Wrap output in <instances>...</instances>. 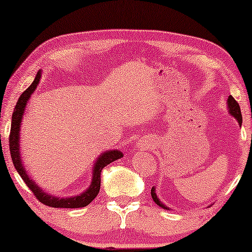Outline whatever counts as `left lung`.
Listing matches in <instances>:
<instances>
[{"mask_svg": "<svg viewBox=\"0 0 252 252\" xmlns=\"http://www.w3.org/2000/svg\"><path fill=\"white\" fill-rule=\"evenodd\" d=\"M227 105H228V110H230V114L232 115V116L235 117L237 121H238L239 124H242V112H241V108H239V104L237 103V100H236L235 98H233L232 96L228 97V99H227ZM152 198L154 199V201H155L156 205H158V206H161V207H162V209L168 210V207H166V206H164V205L161 204V201L158 199V196H156V193H155V189H154V187H153V189H152Z\"/></svg>", "mask_w": 252, "mask_h": 252, "instance_id": "obj_1", "label": "left lung"}]
</instances>
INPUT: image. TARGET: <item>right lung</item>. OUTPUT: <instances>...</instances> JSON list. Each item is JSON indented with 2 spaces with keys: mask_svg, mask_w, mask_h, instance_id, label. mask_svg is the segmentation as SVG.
<instances>
[{
  "mask_svg": "<svg viewBox=\"0 0 252 252\" xmlns=\"http://www.w3.org/2000/svg\"><path fill=\"white\" fill-rule=\"evenodd\" d=\"M40 78H41V73L37 72L35 79L32 83V85L27 90H25L24 92L20 96L19 100H17L15 109H14L13 116H11V126H10V135H9V149H10V155L11 160H13L14 166L17 170L20 175H21L22 180L25 181V184L27 185V187L32 190L35 198L40 202H42L46 206L51 207H57V209H79V207H85L94 200V198L98 195L100 189V173L102 169L106 164L111 163L112 161H116L118 158H122V153L118 152V150H111V152L104 153L103 155H100V158H98L96 164L94 167V178H92L91 186L89 187L88 190L83 193L82 195L72 196V198L67 199H59L56 198L53 195H48L47 193H45L41 189L37 187V185L34 184V181L32 180L30 176L27 175L26 170L22 166L21 162V156H20V148H19V134H20V123H21L22 116H24L26 104H27L28 99L32 96V94L34 92V90L36 89L37 84L40 82Z\"/></svg>",
  "mask_w": 252,
  "mask_h": 252,
  "instance_id": "add662e5",
  "label": "right lung"
}]
</instances>
